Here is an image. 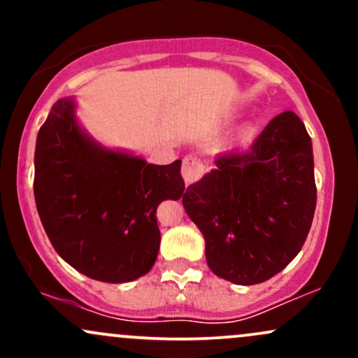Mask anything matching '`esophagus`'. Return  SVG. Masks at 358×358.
<instances>
[{"instance_id": "34e87169", "label": "esophagus", "mask_w": 358, "mask_h": 358, "mask_svg": "<svg viewBox=\"0 0 358 358\" xmlns=\"http://www.w3.org/2000/svg\"><path fill=\"white\" fill-rule=\"evenodd\" d=\"M203 173V165L202 162H200L196 156H185L183 159V166H182V175H183V180L185 183L190 185L193 182H196V180L200 178Z\"/></svg>"}]
</instances>
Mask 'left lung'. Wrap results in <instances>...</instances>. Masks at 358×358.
Segmentation results:
<instances>
[{"instance_id":"1","label":"left lung","mask_w":358,"mask_h":358,"mask_svg":"<svg viewBox=\"0 0 358 358\" xmlns=\"http://www.w3.org/2000/svg\"><path fill=\"white\" fill-rule=\"evenodd\" d=\"M182 202L213 274L242 286L268 281L298 256L315 215L313 146L301 119L286 110L249 150L217 156Z\"/></svg>"}]
</instances>
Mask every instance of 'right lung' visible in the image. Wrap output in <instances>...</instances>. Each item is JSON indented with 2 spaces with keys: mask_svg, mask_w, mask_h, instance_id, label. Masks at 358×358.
Segmentation results:
<instances>
[{
  "mask_svg": "<svg viewBox=\"0 0 358 358\" xmlns=\"http://www.w3.org/2000/svg\"><path fill=\"white\" fill-rule=\"evenodd\" d=\"M182 159L151 165L109 150L82 129L73 97L53 104L35 148L36 210L53 249L85 276L129 282L153 268L159 250L156 208L178 200Z\"/></svg>",
  "mask_w": 358,
  "mask_h": 358,
  "instance_id": "1",
  "label": "right lung"
}]
</instances>
